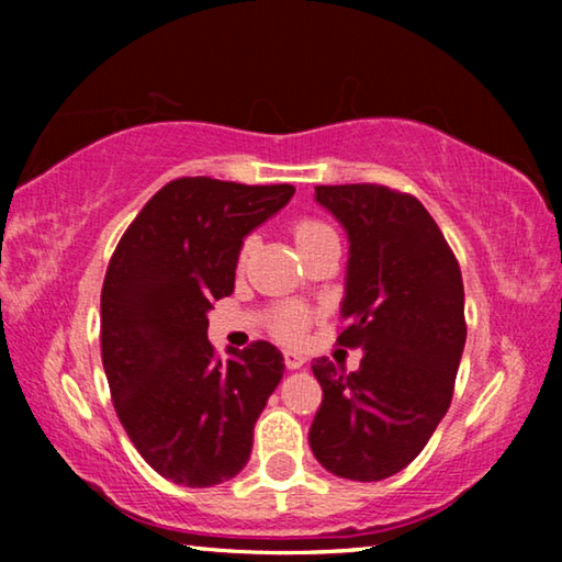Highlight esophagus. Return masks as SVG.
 Returning <instances> with one entry per match:
<instances>
[{"label": "esophagus", "mask_w": 562, "mask_h": 562, "mask_svg": "<svg viewBox=\"0 0 562 562\" xmlns=\"http://www.w3.org/2000/svg\"><path fill=\"white\" fill-rule=\"evenodd\" d=\"M304 359L300 351H284V367L288 369H300V367H304Z\"/></svg>", "instance_id": "1"}]
</instances>
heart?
<instances>
[{
  "label": "heart",
  "instance_id": "b5f03b06",
  "mask_svg": "<svg viewBox=\"0 0 562 562\" xmlns=\"http://www.w3.org/2000/svg\"><path fill=\"white\" fill-rule=\"evenodd\" d=\"M292 237H294V245H297L300 255H304L315 250L329 237H337L335 231L325 223L319 221V217H297V221L292 223ZM252 237H245L237 247V268H245L247 258H250L252 252ZM312 322V312L300 307V304H280V307H274V312L270 315V331L278 339L282 341H297L302 339L304 331H307Z\"/></svg>",
  "mask_w": 562,
  "mask_h": 562
}]
</instances>
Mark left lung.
I'll list each match as a JSON object with an SVG mask.
<instances>
[{
  "mask_svg": "<svg viewBox=\"0 0 562 562\" xmlns=\"http://www.w3.org/2000/svg\"><path fill=\"white\" fill-rule=\"evenodd\" d=\"M349 235L337 345L364 349L357 372L312 361L322 404L315 459L349 481H382L412 463L449 412L465 345L463 280L418 198L379 183L317 186Z\"/></svg>",
  "mask_w": 562,
  "mask_h": 562,
  "instance_id": "left-lung-1",
  "label": "left lung"
}]
</instances>
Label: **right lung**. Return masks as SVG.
Here are the masks:
<instances>
[{
	"label": "right lung",
	"instance_id": "obj_1",
	"mask_svg": "<svg viewBox=\"0 0 562 562\" xmlns=\"http://www.w3.org/2000/svg\"><path fill=\"white\" fill-rule=\"evenodd\" d=\"M292 193L288 183L176 178L144 205L109 260L101 359L113 408L150 469L178 486H217L250 461L282 355L258 339L221 359L205 312L235 288L243 237Z\"/></svg>",
	"mask_w": 562,
	"mask_h": 562
}]
</instances>
